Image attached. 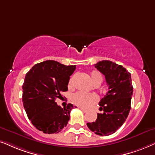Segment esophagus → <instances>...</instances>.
Segmentation results:
<instances>
[{
    "instance_id": "1",
    "label": "esophagus",
    "mask_w": 155,
    "mask_h": 155,
    "mask_svg": "<svg viewBox=\"0 0 155 155\" xmlns=\"http://www.w3.org/2000/svg\"><path fill=\"white\" fill-rule=\"evenodd\" d=\"M79 108L80 109H81V111H84V112H87V109H84V108H82V107H79Z\"/></svg>"
}]
</instances>
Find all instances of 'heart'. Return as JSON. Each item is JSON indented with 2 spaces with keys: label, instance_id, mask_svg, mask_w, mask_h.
I'll list each match as a JSON object with an SVG mask.
<instances>
[{
  "label": "heart",
  "instance_id": "b5f03b06",
  "mask_svg": "<svg viewBox=\"0 0 155 155\" xmlns=\"http://www.w3.org/2000/svg\"><path fill=\"white\" fill-rule=\"evenodd\" d=\"M91 79L94 84L97 83H101L103 76L100 72L97 71H92L91 73ZM73 86V79L71 78L68 81V89H71ZM97 101V96L94 93H84L82 91H78L74 94L72 97V101L79 107L87 108L92 104Z\"/></svg>",
  "mask_w": 155,
  "mask_h": 155
}]
</instances>
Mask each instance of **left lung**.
<instances>
[{
	"label": "left lung",
	"instance_id": "left-lung-1",
	"mask_svg": "<svg viewBox=\"0 0 155 155\" xmlns=\"http://www.w3.org/2000/svg\"><path fill=\"white\" fill-rule=\"evenodd\" d=\"M94 66L104 75L109 91L99 103L103 113L97 114L96 121L87 124L96 134L108 136L120 128L130 113L133 94L131 74L110 61H101Z\"/></svg>",
	"mask_w": 155,
	"mask_h": 155
}]
</instances>
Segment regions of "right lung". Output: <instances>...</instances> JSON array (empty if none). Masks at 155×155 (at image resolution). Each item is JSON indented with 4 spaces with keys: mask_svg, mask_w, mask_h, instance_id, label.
<instances>
[{
    "mask_svg": "<svg viewBox=\"0 0 155 155\" xmlns=\"http://www.w3.org/2000/svg\"><path fill=\"white\" fill-rule=\"evenodd\" d=\"M76 65L66 66L48 60L36 64L25 76L23 84V104L29 120L37 130L46 134L60 132L68 124L74 108L68 104L64 108L56 98L68 90L70 76Z\"/></svg>",
    "mask_w": 155,
    "mask_h": 155,
    "instance_id": "right-lung-1",
    "label": "right lung"
}]
</instances>
